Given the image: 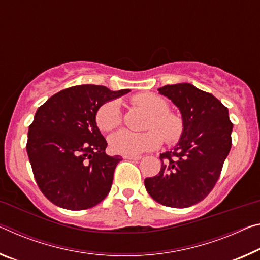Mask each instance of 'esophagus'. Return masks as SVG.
<instances>
[{"label":"esophagus","mask_w":260,"mask_h":260,"mask_svg":"<svg viewBox=\"0 0 260 260\" xmlns=\"http://www.w3.org/2000/svg\"><path fill=\"white\" fill-rule=\"evenodd\" d=\"M122 157L125 159H141V156H135V155H123Z\"/></svg>","instance_id":"34e87169"}]
</instances>
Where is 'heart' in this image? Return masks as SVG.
I'll use <instances>...</instances> for the list:
<instances>
[{
  "label": "heart",
  "instance_id": "b5f03b06",
  "mask_svg": "<svg viewBox=\"0 0 260 260\" xmlns=\"http://www.w3.org/2000/svg\"><path fill=\"white\" fill-rule=\"evenodd\" d=\"M135 105L150 114L145 133L120 129L110 137V147L121 155H139L159 147L162 138L167 143H175L182 137L183 120L175 113L169 112V103L151 92L135 94L132 98ZM121 122V112L118 102L110 101L103 104L96 113V123L102 132H110ZM162 137H160V135Z\"/></svg>",
  "mask_w": 260,
  "mask_h": 260
}]
</instances>
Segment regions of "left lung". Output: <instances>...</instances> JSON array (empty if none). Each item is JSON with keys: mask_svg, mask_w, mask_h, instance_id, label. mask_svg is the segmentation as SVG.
I'll use <instances>...</instances> for the list:
<instances>
[{"mask_svg": "<svg viewBox=\"0 0 260 260\" xmlns=\"http://www.w3.org/2000/svg\"><path fill=\"white\" fill-rule=\"evenodd\" d=\"M158 91L179 109L184 131L174 149L160 154V171L146 178L145 186L158 204L186 208L215 186L232 148L233 122L216 97L191 83L164 85Z\"/></svg>", "mask_w": 260, "mask_h": 260, "instance_id": "left-lung-1", "label": "left lung"}]
</instances>
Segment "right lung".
<instances>
[{
    "label": "right lung",
    "instance_id": "add662e5",
    "mask_svg": "<svg viewBox=\"0 0 260 260\" xmlns=\"http://www.w3.org/2000/svg\"><path fill=\"white\" fill-rule=\"evenodd\" d=\"M129 91L75 85L53 94L37 110L26 151L36 182L51 203L82 211L109 194L122 158L105 154L108 142L98 129L96 113L104 103Z\"/></svg>",
    "mask_w": 260,
    "mask_h": 260
}]
</instances>
